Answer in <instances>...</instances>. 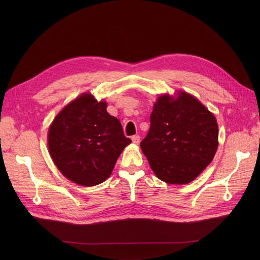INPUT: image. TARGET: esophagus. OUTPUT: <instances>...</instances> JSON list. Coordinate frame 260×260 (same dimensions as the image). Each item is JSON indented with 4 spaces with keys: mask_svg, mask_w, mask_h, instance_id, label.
<instances>
[{
    "mask_svg": "<svg viewBox=\"0 0 260 260\" xmlns=\"http://www.w3.org/2000/svg\"><path fill=\"white\" fill-rule=\"evenodd\" d=\"M132 141H133L134 143H136V144H138V143L140 142V136H139V135L133 136V137H132Z\"/></svg>",
    "mask_w": 260,
    "mask_h": 260,
    "instance_id": "34e87169",
    "label": "esophagus"
}]
</instances>
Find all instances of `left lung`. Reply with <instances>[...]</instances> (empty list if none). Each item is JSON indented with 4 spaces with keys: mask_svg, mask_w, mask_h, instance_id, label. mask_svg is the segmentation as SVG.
Masks as SVG:
<instances>
[{
    "mask_svg": "<svg viewBox=\"0 0 260 260\" xmlns=\"http://www.w3.org/2000/svg\"><path fill=\"white\" fill-rule=\"evenodd\" d=\"M140 146L158 178L171 184L193 181L212 162L218 146V125L196 98L179 92L158 98L151 127Z\"/></svg>",
    "mask_w": 260,
    "mask_h": 260,
    "instance_id": "obj_1",
    "label": "left lung"
}]
</instances>
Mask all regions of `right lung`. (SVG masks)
Wrapping results in <instances>:
<instances>
[{
	"label": "right lung",
	"instance_id": "add662e5",
	"mask_svg": "<svg viewBox=\"0 0 260 260\" xmlns=\"http://www.w3.org/2000/svg\"><path fill=\"white\" fill-rule=\"evenodd\" d=\"M131 142L120 121L106 112V103L89 93L65 106L48 131L54 165L66 178L85 186L105 181Z\"/></svg>",
	"mask_w": 260,
	"mask_h": 260
}]
</instances>
